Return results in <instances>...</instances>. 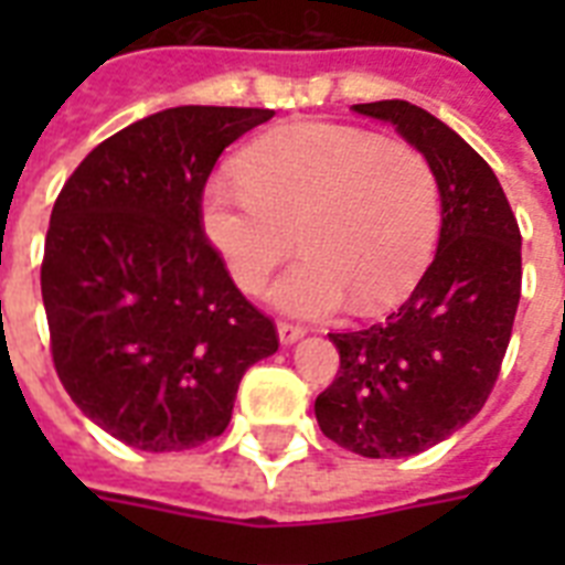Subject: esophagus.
I'll return each instance as SVG.
<instances>
[{
    "label": "esophagus",
    "mask_w": 565,
    "mask_h": 565,
    "mask_svg": "<svg viewBox=\"0 0 565 565\" xmlns=\"http://www.w3.org/2000/svg\"><path fill=\"white\" fill-rule=\"evenodd\" d=\"M305 337V328L301 326H292V322H278V340H281V345H292L296 340H301Z\"/></svg>",
    "instance_id": "obj_1"
}]
</instances>
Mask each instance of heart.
Masks as SVG:
<instances>
[{
    "label": "heart",
    "mask_w": 565,
    "mask_h": 565,
    "mask_svg": "<svg viewBox=\"0 0 565 565\" xmlns=\"http://www.w3.org/2000/svg\"><path fill=\"white\" fill-rule=\"evenodd\" d=\"M239 181H211L202 228L246 292L292 248L269 299L292 317H326L354 299L370 313L402 301L439 234V184L407 143L337 122L275 128L237 158Z\"/></svg>",
    "instance_id": "heart-1"
}]
</instances>
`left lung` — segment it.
I'll list each match as a JSON object with an SVG mask.
<instances>
[{
	"instance_id": "8db88e82",
	"label": "left lung",
	"mask_w": 565,
	"mask_h": 565,
	"mask_svg": "<svg viewBox=\"0 0 565 565\" xmlns=\"http://www.w3.org/2000/svg\"><path fill=\"white\" fill-rule=\"evenodd\" d=\"M381 119L437 172V255L402 308L328 334L334 384L313 411L322 434L361 457H411L481 411L499 377L522 296V234L495 172L463 137L411 102L352 105Z\"/></svg>"
}]
</instances>
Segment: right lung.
<instances>
[{
	"mask_svg": "<svg viewBox=\"0 0 565 565\" xmlns=\"http://www.w3.org/2000/svg\"><path fill=\"white\" fill-rule=\"evenodd\" d=\"M269 108L181 105L93 149L49 220L40 290L57 377L87 419L140 451L228 428L239 377L278 352L202 231V190Z\"/></svg>",
	"mask_w": 565,
	"mask_h": 565,
	"instance_id": "1",
	"label": "right lung"
}]
</instances>
